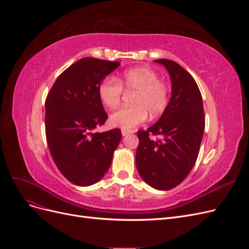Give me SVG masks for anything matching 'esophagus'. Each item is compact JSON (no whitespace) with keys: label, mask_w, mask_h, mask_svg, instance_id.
Instances as JSON below:
<instances>
[{"label":"esophagus","mask_w":249,"mask_h":249,"mask_svg":"<svg viewBox=\"0 0 249 249\" xmlns=\"http://www.w3.org/2000/svg\"><path fill=\"white\" fill-rule=\"evenodd\" d=\"M132 132L131 131H127V130H122V134L123 136H127V135H130Z\"/></svg>","instance_id":"34e87169"}]
</instances>
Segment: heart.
I'll return each mask as SVG.
<instances>
[{
    "label": "heart",
    "instance_id": "1",
    "mask_svg": "<svg viewBox=\"0 0 249 249\" xmlns=\"http://www.w3.org/2000/svg\"><path fill=\"white\" fill-rule=\"evenodd\" d=\"M159 79V74L148 67L127 70L122 74L120 80L111 76L105 78L100 83L97 93L102 103L110 109L119 105L124 88L126 91L135 92L132 100L133 107L122 108L112 113L111 124L131 131L144 123L147 114L152 118L160 116L167 108L169 87Z\"/></svg>",
    "mask_w": 249,
    "mask_h": 249
}]
</instances>
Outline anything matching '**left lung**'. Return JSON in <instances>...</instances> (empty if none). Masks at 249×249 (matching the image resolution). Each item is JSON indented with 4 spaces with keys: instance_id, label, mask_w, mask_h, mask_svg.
<instances>
[{
    "instance_id": "obj_1",
    "label": "left lung",
    "mask_w": 249,
    "mask_h": 249,
    "mask_svg": "<svg viewBox=\"0 0 249 249\" xmlns=\"http://www.w3.org/2000/svg\"><path fill=\"white\" fill-rule=\"evenodd\" d=\"M167 70L171 96L167 108L147 131H138L136 167L140 177L154 189L166 191L179 185L196 162L205 131L202 97L191 74L175 61L155 60ZM149 133L160 134L153 141Z\"/></svg>"
}]
</instances>
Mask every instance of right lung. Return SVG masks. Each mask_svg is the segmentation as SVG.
<instances>
[{
    "instance_id": "right-lung-1",
    "label": "right lung",
    "mask_w": 249,
    "mask_h": 249,
    "mask_svg": "<svg viewBox=\"0 0 249 249\" xmlns=\"http://www.w3.org/2000/svg\"><path fill=\"white\" fill-rule=\"evenodd\" d=\"M120 62L82 58L66 69L46 101L47 141L56 166L71 183L87 187L109 170L122 132H94L108 114L100 100V83Z\"/></svg>"
}]
</instances>
